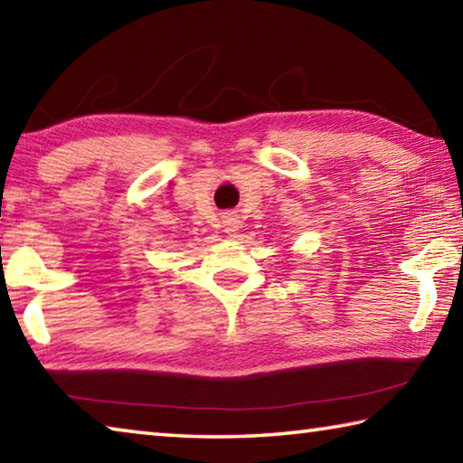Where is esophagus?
Listing matches in <instances>:
<instances>
[{"label":"esophagus","mask_w":463,"mask_h":463,"mask_svg":"<svg viewBox=\"0 0 463 463\" xmlns=\"http://www.w3.org/2000/svg\"><path fill=\"white\" fill-rule=\"evenodd\" d=\"M237 229H239L237 218H234L232 214H226V216H224V232L234 234V231H237Z\"/></svg>","instance_id":"1"}]
</instances>
